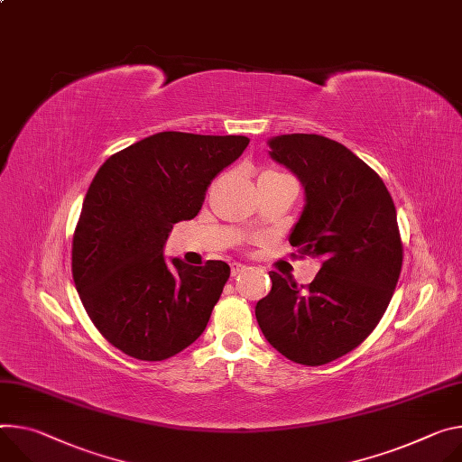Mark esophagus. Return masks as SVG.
I'll use <instances>...</instances> for the list:
<instances>
[{
	"label": "esophagus",
	"instance_id": "34e87169",
	"mask_svg": "<svg viewBox=\"0 0 462 462\" xmlns=\"http://www.w3.org/2000/svg\"><path fill=\"white\" fill-rule=\"evenodd\" d=\"M245 269H246V265H243V263H232V276L241 274Z\"/></svg>",
	"mask_w": 462,
	"mask_h": 462
}]
</instances>
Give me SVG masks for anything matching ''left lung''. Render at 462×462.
<instances>
[{
  "mask_svg": "<svg viewBox=\"0 0 462 462\" xmlns=\"http://www.w3.org/2000/svg\"><path fill=\"white\" fill-rule=\"evenodd\" d=\"M269 147L306 193L289 243L322 265L308 287L271 271L256 319L282 356L319 366L357 348L393 299L403 262L396 208L380 175L339 142L282 134Z\"/></svg>",
  "mask_w": 462,
  "mask_h": 462,
  "instance_id": "obj_1",
  "label": "left lung"
}]
</instances>
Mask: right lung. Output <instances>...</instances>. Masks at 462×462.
<instances>
[{"label":"right lung","mask_w":462,"mask_h":462,"mask_svg":"<svg viewBox=\"0 0 462 462\" xmlns=\"http://www.w3.org/2000/svg\"><path fill=\"white\" fill-rule=\"evenodd\" d=\"M248 142L158 133L99 167L75 226L71 273L94 326L123 354L163 361L200 337L230 267L167 263L163 245L175 223L199 214L208 186Z\"/></svg>","instance_id":"1"}]
</instances>
